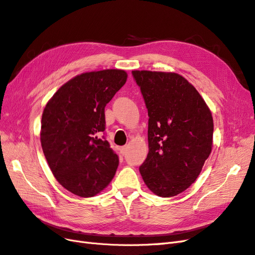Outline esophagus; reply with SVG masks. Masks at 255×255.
Here are the masks:
<instances>
[{"label": "esophagus", "instance_id": "1", "mask_svg": "<svg viewBox=\"0 0 255 255\" xmlns=\"http://www.w3.org/2000/svg\"><path fill=\"white\" fill-rule=\"evenodd\" d=\"M120 153L122 154V155H125V154L127 153V146H122V148H120Z\"/></svg>", "mask_w": 255, "mask_h": 255}]
</instances>
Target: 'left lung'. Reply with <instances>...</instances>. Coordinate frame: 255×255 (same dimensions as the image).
Masks as SVG:
<instances>
[{
    "label": "left lung",
    "instance_id": "left-lung-1",
    "mask_svg": "<svg viewBox=\"0 0 255 255\" xmlns=\"http://www.w3.org/2000/svg\"><path fill=\"white\" fill-rule=\"evenodd\" d=\"M132 74L149 116V153L140 174L153 194L174 197L197 180L212 152V113L180 74L146 70Z\"/></svg>",
    "mask_w": 255,
    "mask_h": 255
}]
</instances>
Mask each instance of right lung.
I'll list each match as a JSON object with an SVG mask.
<instances>
[{
  "label": "right lung",
  "instance_id": "1",
  "mask_svg": "<svg viewBox=\"0 0 255 255\" xmlns=\"http://www.w3.org/2000/svg\"><path fill=\"white\" fill-rule=\"evenodd\" d=\"M127 79L119 69L82 73L64 84L44 107L43 154L57 182L76 196H96L117 170L118 155L101 135L105 106Z\"/></svg>",
  "mask_w": 255,
  "mask_h": 255
}]
</instances>
